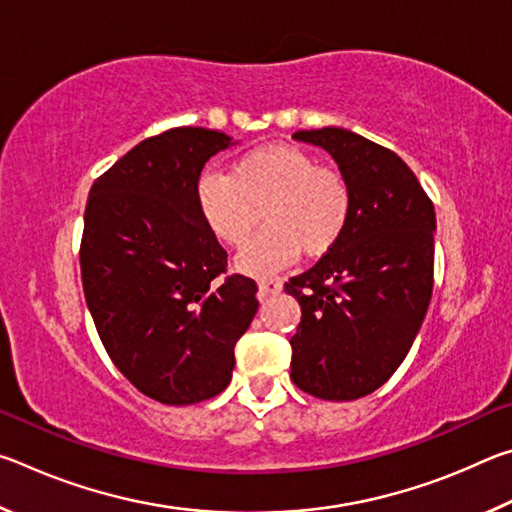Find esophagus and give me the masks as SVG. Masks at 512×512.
<instances>
[{
  "label": "esophagus",
  "instance_id": "34e87169",
  "mask_svg": "<svg viewBox=\"0 0 512 512\" xmlns=\"http://www.w3.org/2000/svg\"><path fill=\"white\" fill-rule=\"evenodd\" d=\"M259 296L268 298V296H275V293L282 291V282L275 280V277H266V280H259Z\"/></svg>",
  "mask_w": 512,
  "mask_h": 512
}]
</instances>
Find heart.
<instances>
[{"label":"heart","instance_id":"1","mask_svg":"<svg viewBox=\"0 0 512 512\" xmlns=\"http://www.w3.org/2000/svg\"><path fill=\"white\" fill-rule=\"evenodd\" d=\"M196 203L212 235L239 248L253 235L259 212L266 228L237 255L241 273L264 277L302 255L332 250L348 228L352 192L339 171L320 167L300 146L268 144L241 155L228 173L205 171Z\"/></svg>","mask_w":512,"mask_h":512}]
</instances>
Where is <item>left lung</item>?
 Listing matches in <instances>:
<instances>
[{"label": "left lung", "instance_id": "1", "mask_svg": "<svg viewBox=\"0 0 512 512\" xmlns=\"http://www.w3.org/2000/svg\"><path fill=\"white\" fill-rule=\"evenodd\" d=\"M293 140L332 155L352 212L339 244L284 284L302 309L289 341L291 379L320 400H357L391 379L427 316L436 212L415 173L384 146L336 126Z\"/></svg>", "mask_w": 512, "mask_h": 512}]
</instances>
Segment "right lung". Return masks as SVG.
Masks as SVG:
<instances>
[{
    "instance_id": "obj_1",
    "label": "right lung",
    "mask_w": 512,
    "mask_h": 512,
    "mask_svg": "<svg viewBox=\"0 0 512 512\" xmlns=\"http://www.w3.org/2000/svg\"><path fill=\"white\" fill-rule=\"evenodd\" d=\"M235 144L210 128H171L94 180L85 205V302L121 375L162 404L225 391L259 307L250 277L223 275L228 253L196 203L205 162Z\"/></svg>"
}]
</instances>
